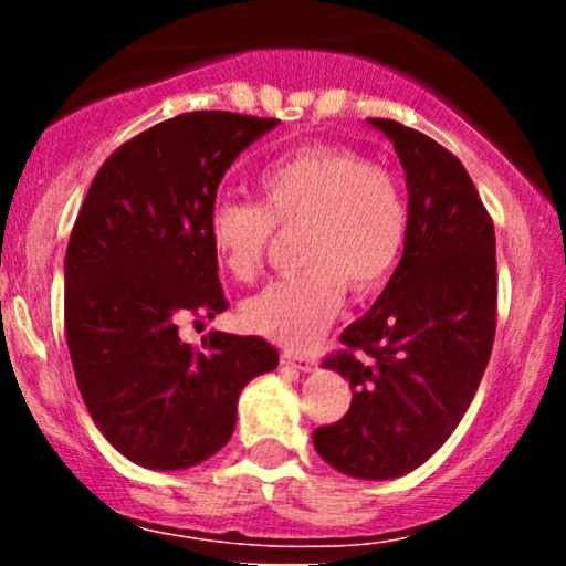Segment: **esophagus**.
Listing matches in <instances>:
<instances>
[{
	"instance_id": "1",
	"label": "esophagus",
	"mask_w": 566,
	"mask_h": 566,
	"mask_svg": "<svg viewBox=\"0 0 566 566\" xmlns=\"http://www.w3.org/2000/svg\"><path fill=\"white\" fill-rule=\"evenodd\" d=\"M282 365L297 369V373H311V369H316V359L314 356L295 354V350H282Z\"/></svg>"
}]
</instances>
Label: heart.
<instances>
[{"instance_id":"b5f03b06","label":"heart","mask_w":566,"mask_h":566,"mask_svg":"<svg viewBox=\"0 0 566 566\" xmlns=\"http://www.w3.org/2000/svg\"><path fill=\"white\" fill-rule=\"evenodd\" d=\"M263 201L218 199L207 237L237 282L261 276L276 231L297 237V276L242 305L250 333L305 348L340 311L346 290L369 295L391 279L407 242V201L386 167L343 146H308L261 175Z\"/></svg>"}]
</instances>
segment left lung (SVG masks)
I'll return each mask as SVG.
<instances>
[{"instance_id": "obj_1", "label": "left lung", "mask_w": 566, "mask_h": 566, "mask_svg": "<svg viewBox=\"0 0 566 566\" xmlns=\"http://www.w3.org/2000/svg\"><path fill=\"white\" fill-rule=\"evenodd\" d=\"M407 175L401 261L361 319L327 356L354 388L348 412L314 431L316 452L354 479H396L450 439L490 361L497 324L495 226L454 154L394 119Z\"/></svg>"}]
</instances>
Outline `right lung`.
I'll return each instance as SVG.
<instances>
[{
    "label": "right lung",
    "mask_w": 566,
    "mask_h": 566,
    "mask_svg": "<svg viewBox=\"0 0 566 566\" xmlns=\"http://www.w3.org/2000/svg\"><path fill=\"white\" fill-rule=\"evenodd\" d=\"M279 119L191 112L159 122L103 161L66 250V343L90 418L133 463L180 471L216 454L237 399L279 365L255 335L178 324L229 308L207 216L233 159Z\"/></svg>",
    "instance_id": "right-lung-1"
}]
</instances>
